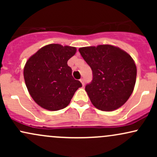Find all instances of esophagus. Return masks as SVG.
Returning <instances> with one entry per match:
<instances>
[{"label": "esophagus", "instance_id": "obj_1", "mask_svg": "<svg viewBox=\"0 0 157 157\" xmlns=\"http://www.w3.org/2000/svg\"><path fill=\"white\" fill-rule=\"evenodd\" d=\"M80 81L81 82V83H82V86H84L85 85V82H84V79L83 78H81L80 80Z\"/></svg>", "mask_w": 157, "mask_h": 157}]
</instances>
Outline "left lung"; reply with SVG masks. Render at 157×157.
Returning a JSON list of instances; mask_svg holds the SVG:
<instances>
[{"label": "left lung", "mask_w": 157, "mask_h": 157, "mask_svg": "<svg viewBox=\"0 0 157 157\" xmlns=\"http://www.w3.org/2000/svg\"><path fill=\"white\" fill-rule=\"evenodd\" d=\"M79 52L92 70V80L85 89L93 105L101 111L121 107L134 91L136 78L134 60L111 45L82 47Z\"/></svg>", "instance_id": "obj_1"}]
</instances>
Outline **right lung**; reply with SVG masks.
Returning <instances> with one entry per match:
<instances>
[{
    "label": "right lung",
    "mask_w": 157,
    "mask_h": 157,
    "mask_svg": "<svg viewBox=\"0 0 157 157\" xmlns=\"http://www.w3.org/2000/svg\"><path fill=\"white\" fill-rule=\"evenodd\" d=\"M75 52V47L49 44L27 60L23 70L26 86L32 99L44 109H64L82 86L72 77V70L67 64Z\"/></svg>",
    "instance_id": "obj_1"
}]
</instances>
